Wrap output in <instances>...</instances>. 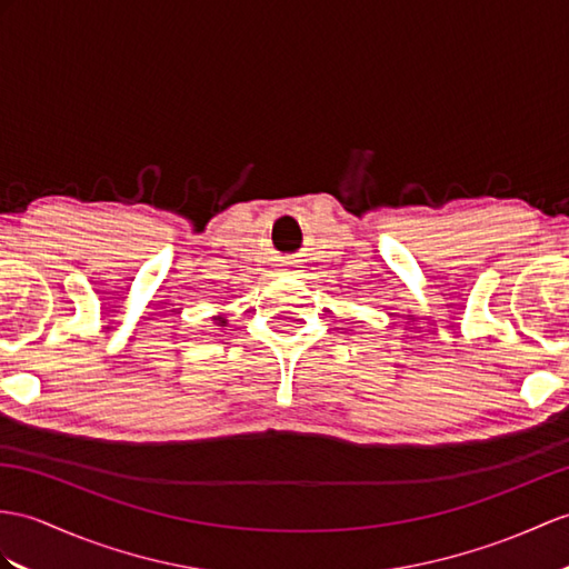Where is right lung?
Wrapping results in <instances>:
<instances>
[{
    "instance_id": "obj_1",
    "label": "right lung",
    "mask_w": 569,
    "mask_h": 569,
    "mask_svg": "<svg viewBox=\"0 0 569 569\" xmlns=\"http://www.w3.org/2000/svg\"><path fill=\"white\" fill-rule=\"evenodd\" d=\"M212 318H214L217 326H227V316H224V313H217V316H212Z\"/></svg>"
}]
</instances>
